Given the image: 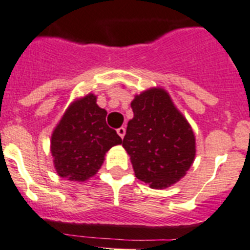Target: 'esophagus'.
I'll list each match as a JSON object with an SVG mask.
<instances>
[{"mask_svg":"<svg viewBox=\"0 0 250 250\" xmlns=\"http://www.w3.org/2000/svg\"><path fill=\"white\" fill-rule=\"evenodd\" d=\"M117 133H118V136H120L121 138L123 139V137H125V127L118 128V129H117Z\"/></svg>","mask_w":250,"mask_h":250,"instance_id":"obj_1","label":"esophagus"}]
</instances>
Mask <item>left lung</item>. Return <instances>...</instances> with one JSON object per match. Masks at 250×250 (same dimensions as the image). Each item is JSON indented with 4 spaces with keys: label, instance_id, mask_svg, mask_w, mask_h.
I'll use <instances>...</instances> for the list:
<instances>
[{
    "label": "left lung",
    "instance_id": "8db88e82",
    "mask_svg": "<svg viewBox=\"0 0 250 250\" xmlns=\"http://www.w3.org/2000/svg\"><path fill=\"white\" fill-rule=\"evenodd\" d=\"M130 107L134 116L128 122L122 146L137 179L151 188L174 185L195 159L192 128L164 88L143 91Z\"/></svg>",
    "mask_w": 250,
    "mask_h": 250
}]
</instances>
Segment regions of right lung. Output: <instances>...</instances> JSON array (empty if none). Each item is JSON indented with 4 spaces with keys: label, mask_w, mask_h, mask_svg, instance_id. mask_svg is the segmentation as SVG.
Returning <instances> with one entry per match:
<instances>
[{
    "label": "right lung",
    "mask_w": 250,
    "mask_h": 250,
    "mask_svg": "<svg viewBox=\"0 0 250 250\" xmlns=\"http://www.w3.org/2000/svg\"><path fill=\"white\" fill-rule=\"evenodd\" d=\"M106 109L88 93L72 102L51 134L50 151L62 178L86 181L96 174L112 146L122 144L117 132L106 123Z\"/></svg>",
    "instance_id": "obj_1"
}]
</instances>
